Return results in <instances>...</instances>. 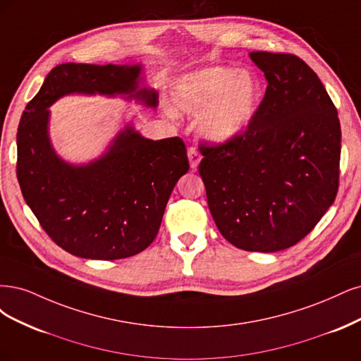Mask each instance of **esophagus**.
Here are the masks:
<instances>
[{"instance_id": "1", "label": "esophagus", "mask_w": 361, "mask_h": 361, "mask_svg": "<svg viewBox=\"0 0 361 361\" xmlns=\"http://www.w3.org/2000/svg\"><path fill=\"white\" fill-rule=\"evenodd\" d=\"M188 156H189V161H190V168L196 169L197 165H200V161H201L200 151H197L195 147H190L188 149Z\"/></svg>"}]
</instances>
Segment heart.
Here are the masks:
<instances>
[{
	"label": "heart",
	"mask_w": 361,
	"mask_h": 361,
	"mask_svg": "<svg viewBox=\"0 0 361 361\" xmlns=\"http://www.w3.org/2000/svg\"><path fill=\"white\" fill-rule=\"evenodd\" d=\"M259 80L246 71L216 66L189 73L172 88V109L201 115L200 130L214 144L241 136L261 103Z\"/></svg>",
	"instance_id": "obj_1"
}]
</instances>
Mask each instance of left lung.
<instances>
[{"instance_id": "8db88e82", "label": "left lung", "mask_w": 361, "mask_h": 361, "mask_svg": "<svg viewBox=\"0 0 361 361\" xmlns=\"http://www.w3.org/2000/svg\"><path fill=\"white\" fill-rule=\"evenodd\" d=\"M265 96L241 136L200 145L216 226L249 252H279L315 228L339 189L341 123L318 75L290 54L250 52Z\"/></svg>"}]
</instances>
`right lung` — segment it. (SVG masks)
<instances>
[{
	"label": "right lung",
	"mask_w": 361,
	"mask_h": 361,
	"mask_svg": "<svg viewBox=\"0 0 361 361\" xmlns=\"http://www.w3.org/2000/svg\"><path fill=\"white\" fill-rule=\"evenodd\" d=\"M141 71V64H60L22 114L16 136L22 195L46 234L75 257L112 261L147 249L173 188L189 171L181 137L153 141L132 124L87 165L67 164L51 145L48 108L63 96H127L156 108L157 92L139 87Z\"/></svg>",
	"instance_id": "1"
}]
</instances>
